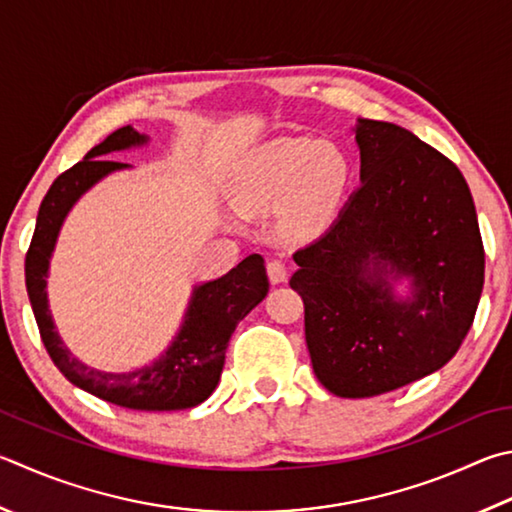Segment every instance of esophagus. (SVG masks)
Instances as JSON below:
<instances>
[{
  "instance_id": "34e87169",
  "label": "esophagus",
  "mask_w": 512,
  "mask_h": 512,
  "mask_svg": "<svg viewBox=\"0 0 512 512\" xmlns=\"http://www.w3.org/2000/svg\"><path fill=\"white\" fill-rule=\"evenodd\" d=\"M266 273H268V280H271V284L286 282V264L282 262V259H271V262L266 264Z\"/></svg>"
}]
</instances>
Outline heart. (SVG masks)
Segmentation results:
<instances>
[{"mask_svg":"<svg viewBox=\"0 0 512 512\" xmlns=\"http://www.w3.org/2000/svg\"><path fill=\"white\" fill-rule=\"evenodd\" d=\"M353 167L336 143L280 138L250 156L235 185V201L248 212L280 210L291 235H315L336 217Z\"/></svg>","mask_w":512,"mask_h":512,"instance_id":"obj_1","label":"heart"}]
</instances>
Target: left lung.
Wrapping results in <instances>:
<instances>
[{"label":"left lung","mask_w":512,"mask_h":512,"mask_svg":"<svg viewBox=\"0 0 512 512\" xmlns=\"http://www.w3.org/2000/svg\"><path fill=\"white\" fill-rule=\"evenodd\" d=\"M356 141L362 185L336 224L295 250L291 277L315 376L342 398L441 369L472 327L486 266L475 201L448 156L383 120H360ZM387 265L413 277L410 303L393 300Z\"/></svg>","instance_id":"8db88e82"}]
</instances>
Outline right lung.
I'll list each match as a JSON object with an SVG mask.
<instances>
[{
  "instance_id": "right-lung-1",
  "label": "right lung",
  "mask_w": 512,
  "mask_h": 512,
  "mask_svg": "<svg viewBox=\"0 0 512 512\" xmlns=\"http://www.w3.org/2000/svg\"><path fill=\"white\" fill-rule=\"evenodd\" d=\"M145 141L147 138L134 132L132 127H120L100 145L91 147L85 159L53 181L42 199L31 246L26 250V291H29L44 347L55 367L73 385L102 398V401L127 407V410H188L215 392L232 331L268 293V277L262 257L250 255L228 275L199 286L194 291L188 313H185L181 333L165 351V356L154 365L129 371V374H105V371L89 369L73 358L55 333L49 306H46L44 288L49 257L69 208L102 176L127 167L125 163L105 159L109 152L125 150V147L141 145Z\"/></svg>"
}]
</instances>
